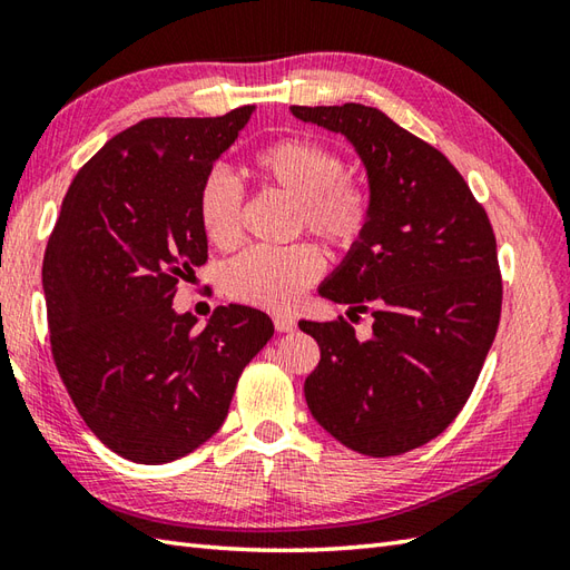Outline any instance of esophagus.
Masks as SVG:
<instances>
[{
  "instance_id": "obj_1",
  "label": "esophagus",
  "mask_w": 570,
  "mask_h": 570,
  "mask_svg": "<svg viewBox=\"0 0 570 570\" xmlns=\"http://www.w3.org/2000/svg\"><path fill=\"white\" fill-rule=\"evenodd\" d=\"M274 328L278 333H292V331H296V321L292 316H282V313H276V316H274Z\"/></svg>"
}]
</instances>
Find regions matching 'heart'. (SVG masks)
Returning a JSON list of instances; mask_svg holds the SVG:
<instances>
[{"instance_id": "1", "label": "heart", "mask_w": 570, "mask_h": 570, "mask_svg": "<svg viewBox=\"0 0 570 570\" xmlns=\"http://www.w3.org/2000/svg\"><path fill=\"white\" fill-rule=\"evenodd\" d=\"M249 171L264 188L282 190L296 203V229H308L335 252H353L367 237L377 213L372 184L345 174L343 154L318 139L282 137L249 156ZM203 233L217 249L242 239V190L215 168L198 190ZM323 274L321 252L301 242L284 249H249L229 262L225 292L239 304L286 311Z\"/></svg>"}]
</instances>
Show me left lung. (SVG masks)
Here are the masks:
<instances>
[{
    "instance_id": "1",
    "label": "left lung",
    "mask_w": 570,
    "mask_h": 570,
    "mask_svg": "<svg viewBox=\"0 0 570 570\" xmlns=\"http://www.w3.org/2000/svg\"><path fill=\"white\" fill-rule=\"evenodd\" d=\"M292 112L345 135L377 198L367 237L321 286L350 321L372 313V333L362 341L343 316L298 323L321 347L306 404L350 451L402 455L451 426L485 365L502 313L498 239L458 168L384 112Z\"/></svg>"
}]
</instances>
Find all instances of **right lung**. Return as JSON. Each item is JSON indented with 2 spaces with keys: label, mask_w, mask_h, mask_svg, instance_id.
Returning <instances> with one entry per match:
<instances>
[{
  "label": "right lung",
  "mask_w": 570,
  "mask_h": 570,
  "mask_svg": "<svg viewBox=\"0 0 570 570\" xmlns=\"http://www.w3.org/2000/svg\"><path fill=\"white\" fill-rule=\"evenodd\" d=\"M254 105L223 117H151L85 164L43 257L51 353L98 439L144 465L171 463L223 426L274 323L217 306L205 328L174 311L178 278L208 262L198 190Z\"/></svg>",
  "instance_id": "obj_1"
}]
</instances>
